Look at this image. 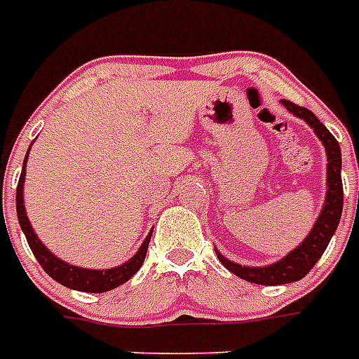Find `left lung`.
Wrapping results in <instances>:
<instances>
[{
    "mask_svg": "<svg viewBox=\"0 0 359 359\" xmlns=\"http://www.w3.org/2000/svg\"><path fill=\"white\" fill-rule=\"evenodd\" d=\"M283 103L296 117L304 118L323 142L325 149H327V198H325L321 215L311 229V233L308 234V238L277 264L269 265V267H242V265L229 262L217 252L219 262L225 265L226 269L244 280L256 283V285H286V283H294V280L306 277L311 267L317 264V259L323 256L331 236L339 226L340 215H342L344 192H342V179H340L342 159H340L339 142L311 111L288 102V100H283Z\"/></svg>",
    "mask_w": 359,
    "mask_h": 359,
    "instance_id": "1",
    "label": "left lung"
}]
</instances>
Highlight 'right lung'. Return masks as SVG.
<instances>
[{"mask_svg": "<svg viewBox=\"0 0 359 359\" xmlns=\"http://www.w3.org/2000/svg\"><path fill=\"white\" fill-rule=\"evenodd\" d=\"M28 159V154H27ZM27 159L22 163V172H20L19 184H17V217H19L20 229L27 236V242L32 254L38 259V264L42 265V269L50 275L51 278H55L59 285L67 286V288H74V290H82V292H107L117 288L118 285L126 283L128 278L133 277L136 271L140 269L144 264V257L148 252V244L151 234H148V238L144 241L140 250L136 252V256L133 259H128L126 264L113 267V269L95 271V269H82V267H74L65 262H61L59 257L51 254L50 250L43 246L42 242L38 241V236L32 231V226L28 223L27 211H25V200H22V182H25V167H27Z\"/></svg>", "mask_w": 359, "mask_h": 359, "instance_id": "add662e5", "label": "right lung"}]
</instances>
